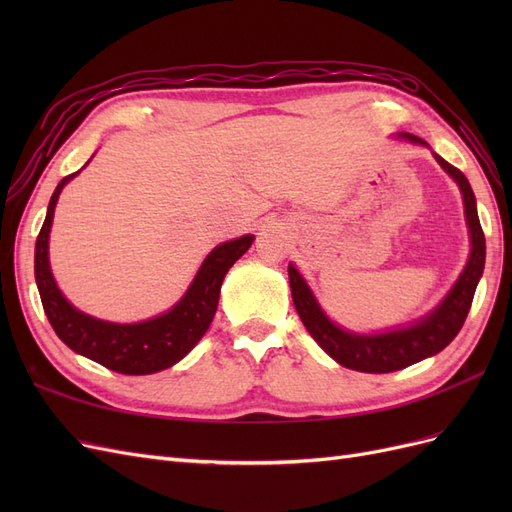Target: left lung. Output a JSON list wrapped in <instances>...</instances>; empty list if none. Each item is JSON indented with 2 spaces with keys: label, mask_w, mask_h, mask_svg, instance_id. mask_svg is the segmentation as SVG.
Here are the masks:
<instances>
[{
  "label": "left lung",
  "mask_w": 512,
  "mask_h": 512,
  "mask_svg": "<svg viewBox=\"0 0 512 512\" xmlns=\"http://www.w3.org/2000/svg\"><path fill=\"white\" fill-rule=\"evenodd\" d=\"M397 138L412 145L429 147L423 138L408 132H399ZM433 158L444 168V173H448V177L459 185L472 247L466 267H463L457 282L446 292V297L438 303V307H433L427 316L418 318L412 324H406V327H397L382 333H354L342 329L324 314V309L316 301L312 288L307 286L299 269L292 262L288 265L292 301L307 333L316 339V344L333 361L348 369L365 371V374H389V371L414 365L427 359V356L438 354L451 344L468 318L476 286L485 269V235L478 222L476 198L466 175L453 164H448L444 158H440L438 153H433Z\"/></svg>",
  "instance_id": "1"
}]
</instances>
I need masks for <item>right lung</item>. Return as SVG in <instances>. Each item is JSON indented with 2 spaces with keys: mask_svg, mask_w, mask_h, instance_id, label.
Here are the masks:
<instances>
[{
  "mask_svg": "<svg viewBox=\"0 0 512 512\" xmlns=\"http://www.w3.org/2000/svg\"><path fill=\"white\" fill-rule=\"evenodd\" d=\"M81 170L59 181L36 239L34 273L44 314L53 331L70 350L126 376H147L173 367L209 329L220 301V288L228 269L250 250L254 235H243L213 247L203 260L190 288L168 312L143 322L119 324L89 316L76 309L57 288L49 262V235L61 190Z\"/></svg>",
  "mask_w": 512,
  "mask_h": 512,
  "instance_id": "add662e5",
  "label": "right lung"
}]
</instances>
